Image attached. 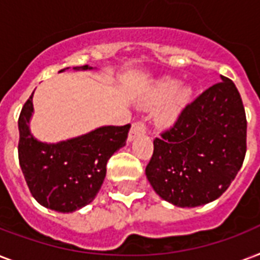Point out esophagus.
<instances>
[{"mask_svg":"<svg viewBox=\"0 0 260 260\" xmlns=\"http://www.w3.org/2000/svg\"><path fill=\"white\" fill-rule=\"evenodd\" d=\"M144 134H146V125H144V122H134L132 126H131L129 135H128V142H132V140H135L138 136H142V135Z\"/></svg>","mask_w":260,"mask_h":260,"instance_id":"34e87169","label":"esophagus"}]
</instances>
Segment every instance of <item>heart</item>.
I'll return each instance as SVG.
<instances>
[{
	"mask_svg": "<svg viewBox=\"0 0 260 260\" xmlns=\"http://www.w3.org/2000/svg\"><path fill=\"white\" fill-rule=\"evenodd\" d=\"M193 95L191 87L181 85L177 79L160 78L148 86L142 98L144 106H154L162 104L158 112V121L162 126H171L189 104Z\"/></svg>",
	"mask_w": 260,
	"mask_h": 260,
	"instance_id": "heart-1",
	"label": "heart"
}]
</instances>
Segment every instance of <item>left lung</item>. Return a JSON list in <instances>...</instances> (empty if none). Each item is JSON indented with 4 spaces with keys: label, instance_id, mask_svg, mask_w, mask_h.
Listing matches in <instances>:
<instances>
[{
    "label": "left lung",
    "instance_id": "left-lung-1",
    "mask_svg": "<svg viewBox=\"0 0 260 260\" xmlns=\"http://www.w3.org/2000/svg\"><path fill=\"white\" fill-rule=\"evenodd\" d=\"M247 120L235 83L221 77L186 106L174 128L154 140L147 179L159 197L181 208L217 200L246 156Z\"/></svg>",
    "mask_w": 260,
    "mask_h": 260
}]
</instances>
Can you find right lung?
Returning <instances> with one entry per match:
<instances>
[{
  "mask_svg": "<svg viewBox=\"0 0 260 260\" xmlns=\"http://www.w3.org/2000/svg\"><path fill=\"white\" fill-rule=\"evenodd\" d=\"M95 67H73L75 71ZM69 70L63 69L62 71ZM35 93V91H34ZM34 93L18 118V160L36 201L55 212L71 213L93 201L101 189L109 158L125 146L129 124L104 125L58 143L40 142L30 132Z\"/></svg>",
  "mask_w": 260,
  "mask_h": 260,
  "instance_id": "add662e5",
  "label": "right lung"
}]
</instances>
